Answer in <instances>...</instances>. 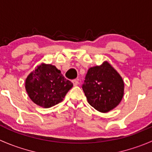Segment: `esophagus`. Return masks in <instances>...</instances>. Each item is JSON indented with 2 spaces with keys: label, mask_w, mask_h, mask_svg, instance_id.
<instances>
[{
  "label": "esophagus",
  "mask_w": 152,
  "mask_h": 152,
  "mask_svg": "<svg viewBox=\"0 0 152 152\" xmlns=\"http://www.w3.org/2000/svg\"><path fill=\"white\" fill-rule=\"evenodd\" d=\"M72 83L73 84V86H77L79 85V81L77 79H74V80L72 81Z\"/></svg>",
  "instance_id": "1"
}]
</instances>
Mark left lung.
Segmentation results:
<instances>
[{
	"label": "left lung",
	"instance_id": "8db88e82",
	"mask_svg": "<svg viewBox=\"0 0 152 152\" xmlns=\"http://www.w3.org/2000/svg\"><path fill=\"white\" fill-rule=\"evenodd\" d=\"M82 89L87 102L100 113L115 108L124 94V82L111 64L104 61L101 65L90 67Z\"/></svg>",
	"mask_w": 152,
	"mask_h": 152
}]
</instances>
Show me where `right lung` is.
I'll use <instances>...</instances> for the list:
<instances>
[{"instance_id":"obj_1","label":"right lung","mask_w":152,"mask_h":152,"mask_svg":"<svg viewBox=\"0 0 152 152\" xmlns=\"http://www.w3.org/2000/svg\"><path fill=\"white\" fill-rule=\"evenodd\" d=\"M73 84L54 65L41 63L28 75L25 87L28 97L37 105L50 108L60 103Z\"/></svg>"}]
</instances>
